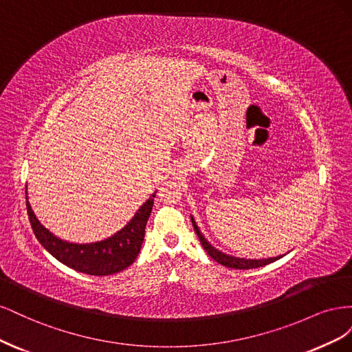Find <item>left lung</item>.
<instances>
[{
  "instance_id": "8db88e82",
  "label": "left lung",
  "mask_w": 352,
  "mask_h": 352,
  "mask_svg": "<svg viewBox=\"0 0 352 352\" xmlns=\"http://www.w3.org/2000/svg\"><path fill=\"white\" fill-rule=\"evenodd\" d=\"M190 220H192V225H194V229H195V233L199 238V242L202 245V248H204L207 251V254L210 255V257L212 260H216L219 264L225 265V267H230V269H257V267H263V265L265 264H270L276 260L282 258L283 255H279V257H273V258H261V260H247V258H238V257H232V255H228L225 252H220L219 250H216L212 245L202 236V233L199 232L197 223L194 220V217H190Z\"/></svg>"
}]
</instances>
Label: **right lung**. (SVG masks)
<instances>
[{
    "label": "right lung",
    "instance_id": "1",
    "mask_svg": "<svg viewBox=\"0 0 352 352\" xmlns=\"http://www.w3.org/2000/svg\"><path fill=\"white\" fill-rule=\"evenodd\" d=\"M154 197L141 206L132 220L116 235L92 243H72L61 241L41 225L26 201L28 216L36 239L52 257L67 267L92 276H107L124 270L136 260L145 236V226L151 214Z\"/></svg>",
    "mask_w": 352,
    "mask_h": 352
}]
</instances>
